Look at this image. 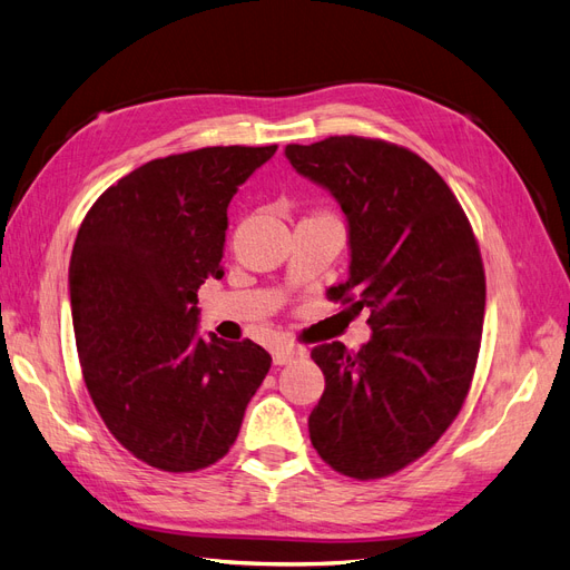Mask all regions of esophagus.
I'll return each mask as SVG.
<instances>
[{"instance_id":"obj_1","label":"esophagus","mask_w":570,"mask_h":570,"mask_svg":"<svg viewBox=\"0 0 570 570\" xmlns=\"http://www.w3.org/2000/svg\"><path fill=\"white\" fill-rule=\"evenodd\" d=\"M299 356H304V350L295 347V344H281V347L273 350V361L278 366H285V364H289V361H295Z\"/></svg>"}]
</instances>
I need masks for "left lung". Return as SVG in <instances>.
I'll return each instance as SVG.
<instances>
[{"instance_id":"8db88e82","label":"left lung","mask_w":570,"mask_h":570,"mask_svg":"<svg viewBox=\"0 0 570 570\" xmlns=\"http://www.w3.org/2000/svg\"><path fill=\"white\" fill-rule=\"evenodd\" d=\"M285 157L347 216L350 278L327 297L368 308L373 331L358 352L312 350L325 390L308 435L337 473L385 478L423 456L469 394L485 318L475 235L450 185L406 147L335 135Z\"/></svg>"}]
</instances>
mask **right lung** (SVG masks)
Here are the masks:
<instances>
[{"label":"right lung","instance_id":"right-lung-1","mask_svg":"<svg viewBox=\"0 0 570 570\" xmlns=\"http://www.w3.org/2000/svg\"><path fill=\"white\" fill-rule=\"evenodd\" d=\"M275 149L154 159L80 223L68 289L85 385L109 433L159 471L189 473L226 456L271 368L252 340L197 335V289L223 278L228 204Z\"/></svg>","mask_w":570,"mask_h":570}]
</instances>
